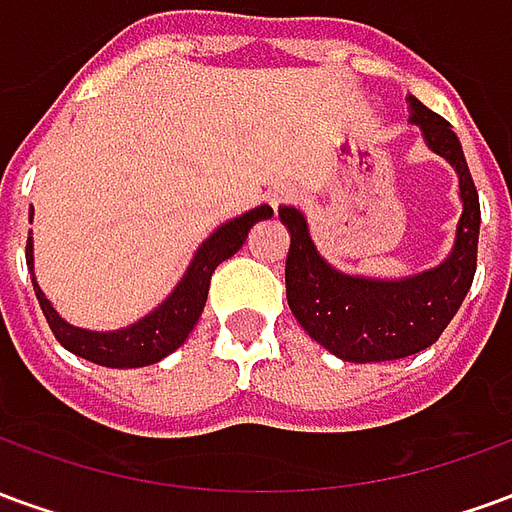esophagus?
<instances>
[{"label":"esophagus","instance_id":"esophagus-1","mask_svg":"<svg viewBox=\"0 0 512 512\" xmlns=\"http://www.w3.org/2000/svg\"><path fill=\"white\" fill-rule=\"evenodd\" d=\"M293 197H296V194H293L290 186H277V189L268 191V205H271V208H279L282 202H290Z\"/></svg>","mask_w":512,"mask_h":512}]
</instances>
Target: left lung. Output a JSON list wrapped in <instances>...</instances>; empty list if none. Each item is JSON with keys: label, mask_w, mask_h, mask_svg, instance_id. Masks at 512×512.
Instances as JSON below:
<instances>
[{"label": "left lung", "mask_w": 512, "mask_h": 512, "mask_svg": "<svg viewBox=\"0 0 512 512\" xmlns=\"http://www.w3.org/2000/svg\"><path fill=\"white\" fill-rule=\"evenodd\" d=\"M411 123L433 153L458 172L463 213L455 244L444 263L406 279H367L332 268L312 244L304 213L282 205L279 219L290 230L285 288L301 329L345 362H389L419 354L439 340L472 288L480 238V197L450 123L408 95Z\"/></svg>", "instance_id": "1"}]
</instances>
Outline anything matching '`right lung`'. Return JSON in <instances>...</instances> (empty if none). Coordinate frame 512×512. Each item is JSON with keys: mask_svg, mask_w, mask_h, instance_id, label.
Masks as SVG:
<instances>
[{"mask_svg": "<svg viewBox=\"0 0 512 512\" xmlns=\"http://www.w3.org/2000/svg\"><path fill=\"white\" fill-rule=\"evenodd\" d=\"M271 213L274 211L268 205H257L252 211H246L244 216H235L230 222H224L222 227H216L211 238H205L200 249L194 252V260L186 268L178 288L172 290L167 299L161 301L150 315H145L142 321L131 323L126 329H117V332H90V329H79V326L62 321L60 312L51 307V301L43 296V290L35 282V271H32L35 257H32V235H29L27 266L32 271V288H35V296L40 301V310L46 315L54 337L71 354L82 356L87 362L104 367L156 365L164 356H169L175 348L186 343L194 323L200 321L216 266L227 257H233L244 246L249 230L257 222L268 219Z\"/></svg>", "mask_w": 512, "mask_h": 512, "instance_id": "add662e5", "label": "right lung"}]
</instances>
